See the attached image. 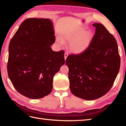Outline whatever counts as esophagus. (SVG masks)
<instances>
[{
  "label": "esophagus",
  "instance_id": "34e87169",
  "mask_svg": "<svg viewBox=\"0 0 126 126\" xmlns=\"http://www.w3.org/2000/svg\"><path fill=\"white\" fill-rule=\"evenodd\" d=\"M68 56V53L66 52H65V53H64V58H65V60H66V58H67Z\"/></svg>",
  "mask_w": 126,
  "mask_h": 126
}]
</instances>
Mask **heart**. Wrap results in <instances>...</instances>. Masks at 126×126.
<instances>
[{"label": "heart", "mask_w": 126, "mask_h": 126, "mask_svg": "<svg viewBox=\"0 0 126 126\" xmlns=\"http://www.w3.org/2000/svg\"><path fill=\"white\" fill-rule=\"evenodd\" d=\"M93 33L85 27H78L66 32L63 35L64 41L70 42L69 49L76 53L82 52L89 47L93 39ZM58 44H63L62 40L57 39Z\"/></svg>", "instance_id": "obj_1"}]
</instances>
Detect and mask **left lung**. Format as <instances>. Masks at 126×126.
Masks as SVG:
<instances>
[{"mask_svg":"<svg viewBox=\"0 0 126 126\" xmlns=\"http://www.w3.org/2000/svg\"><path fill=\"white\" fill-rule=\"evenodd\" d=\"M95 33L90 45L79 54L69 55L65 63L71 92L77 97L93 100L113 86L120 66L115 38L100 23H94Z\"/></svg>","mask_w":126,"mask_h":126,"instance_id":"obj_1","label":"left lung"}]
</instances>
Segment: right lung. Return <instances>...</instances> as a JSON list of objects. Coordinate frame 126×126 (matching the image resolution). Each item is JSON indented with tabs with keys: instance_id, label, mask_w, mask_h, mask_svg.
I'll return each instance as SVG.
<instances>
[{
	"instance_id": "1",
	"label": "right lung",
	"mask_w": 126,
	"mask_h": 126,
	"mask_svg": "<svg viewBox=\"0 0 126 126\" xmlns=\"http://www.w3.org/2000/svg\"><path fill=\"white\" fill-rule=\"evenodd\" d=\"M52 23L44 18L24 20L11 39L7 73L16 90L32 99L49 95L53 77L65 63L64 51L55 52Z\"/></svg>"
}]
</instances>
